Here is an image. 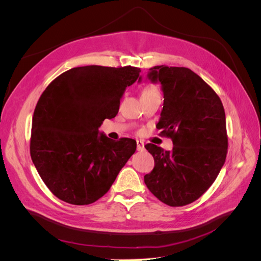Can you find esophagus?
I'll return each mask as SVG.
<instances>
[{"label": "esophagus", "instance_id": "obj_1", "mask_svg": "<svg viewBox=\"0 0 261 261\" xmlns=\"http://www.w3.org/2000/svg\"><path fill=\"white\" fill-rule=\"evenodd\" d=\"M136 144H137V150H138V151H143V150L145 149L144 141L143 140H137Z\"/></svg>", "mask_w": 261, "mask_h": 261}]
</instances>
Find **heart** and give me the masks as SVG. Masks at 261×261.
Instances as JSON below:
<instances>
[{
  "label": "heart",
  "mask_w": 261,
  "mask_h": 261,
  "mask_svg": "<svg viewBox=\"0 0 261 261\" xmlns=\"http://www.w3.org/2000/svg\"><path fill=\"white\" fill-rule=\"evenodd\" d=\"M151 94H160L159 89L158 87L154 85H147L143 88V91H141V97L143 96H151Z\"/></svg>",
  "instance_id": "obj_1"
}]
</instances>
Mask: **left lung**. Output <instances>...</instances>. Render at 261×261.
<instances>
[{
  "instance_id": "8db88e82",
  "label": "left lung",
  "mask_w": 261,
  "mask_h": 261,
  "mask_svg": "<svg viewBox=\"0 0 261 261\" xmlns=\"http://www.w3.org/2000/svg\"><path fill=\"white\" fill-rule=\"evenodd\" d=\"M148 78L160 82L163 109L156 128L171 138L172 151L145 147L154 168L144 176L148 189L171 207L199 198L216 180L227 153L225 112L216 91L186 67L154 66Z\"/></svg>"
}]
</instances>
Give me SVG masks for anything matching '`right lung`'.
Wrapping results in <instances>:
<instances>
[{
    "instance_id": "obj_1",
    "label": "right lung",
    "mask_w": 261,
    "mask_h": 261,
    "mask_svg": "<svg viewBox=\"0 0 261 261\" xmlns=\"http://www.w3.org/2000/svg\"><path fill=\"white\" fill-rule=\"evenodd\" d=\"M140 68L88 65L52 81L36 106L30 155L39 175L59 199L85 206L109 192L136 151V140L113 141L99 127L116 116Z\"/></svg>"
}]
</instances>
